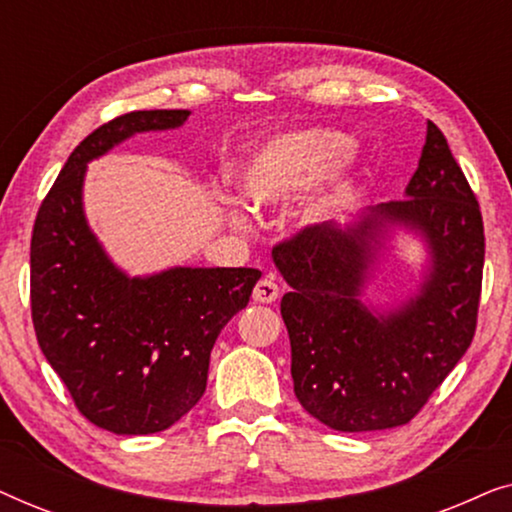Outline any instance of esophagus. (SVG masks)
Listing matches in <instances>:
<instances>
[{"label": "esophagus", "instance_id": "esophagus-1", "mask_svg": "<svg viewBox=\"0 0 512 512\" xmlns=\"http://www.w3.org/2000/svg\"><path fill=\"white\" fill-rule=\"evenodd\" d=\"M279 298V286L270 275L263 277L261 282L254 286V300L256 303H275Z\"/></svg>", "mask_w": 512, "mask_h": 512}]
</instances>
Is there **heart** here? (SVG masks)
Returning a JSON list of instances; mask_svg holds the SVG:
<instances>
[{"label":"heart","mask_w":512,"mask_h":512,"mask_svg":"<svg viewBox=\"0 0 512 512\" xmlns=\"http://www.w3.org/2000/svg\"><path fill=\"white\" fill-rule=\"evenodd\" d=\"M319 177H324V184L307 205L310 219H326L338 212L361 177L359 158L345 132L321 125L263 142L244 163L240 188L254 205L272 207L296 198Z\"/></svg>","instance_id":"b5f03b06"}]
</instances>
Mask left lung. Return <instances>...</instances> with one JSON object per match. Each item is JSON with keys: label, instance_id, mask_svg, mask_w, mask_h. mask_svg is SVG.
Masks as SVG:
<instances>
[{"label": "left lung", "instance_id": "left-lung-1", "mask_svg": "<svg viewBox=\"0 0 512 512\" xmlns=\"http://www.w3.org/2000/svg\"><path fill=\"white\" fill-rule=\"evenodd\" d=\"M405 195L345 230L314 223L272 249L291 286L279 310L291 340L293 391L312 417L335 431L408 424L473 342L485 226L473 188L431 121ZM387 222L427 237L432 272L417 299L375 318L358 296Z\"/></svg>", "mask_w": 512, "mask_h": 512}]
</instances>
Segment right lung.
I'll return each instance as SVG.
<instances>
[{
	"instance_id": "obj_1",
	"label": "right lung",
	"mask_w": 512,
	"mask_h": 512,
	"mask_svg": "<svg viewBox=\"0 0 512 512\" xmlns=\"http://www.w3.org/2000/svg\"><path fill=\"white\" fill-rule=\"evenodd\" d=\"M186 118V109L130 111L90 132L32 228L30 305L41 352L76 410L121 436L170 429L200 401L214 342L261 279L254 268H172L130 279L88 230V160L135 132L177 128Z\"/></svg>"
}]
</instances>
